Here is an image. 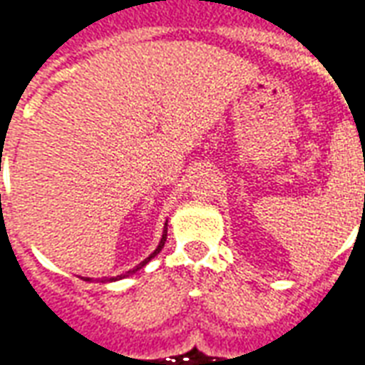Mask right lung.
Segmentation results:
<instances>
[{"instance_id":"right-lung-1","label":"right lung","mask_w":365,"mask_h":365,"mask_svg":"<svg viewBox=\"0 0 365 365\" xmlns=\"http://www.w3.org/2000/svg\"><path fill=\"white\" fill-rule=\"evenodd\" d=\"M166 237H168V222H166V227H164V232H162V238H160V242H158V246H156V250H154V252H152L150 256H148V258H146V260L140 262V264H138V266H136V268L128 269L127 274L117 275V277H111V279H103V283H105V282H117V279H120V277H127V275L135 274V272H138V269H140V268H144V266H146V264H148V262H150L152 258H154V256H158L160 250H162V248H164V245H166ZM86 282H91V279H90V277H86Z\"/></svg>"}]
</instances>
